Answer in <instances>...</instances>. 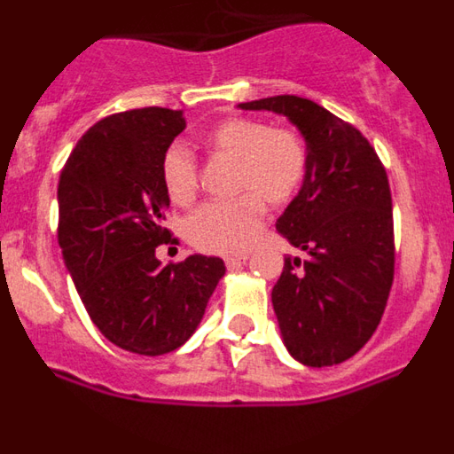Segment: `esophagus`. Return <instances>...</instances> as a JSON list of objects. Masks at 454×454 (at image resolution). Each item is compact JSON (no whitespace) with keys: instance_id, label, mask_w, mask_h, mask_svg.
<instances>
[{"instance_id":"34e87169","label":"esophagus","mask_w":454,"mask_h":454,"mask_svg":"<svg viewBox=\"0 0 454 454\" xmlns=\"http://www.w3.org/2000/svg\"><path fill=\"white\" fill-rule=\"evenodd\" d=\"M247 259H250V256H247V254H239V256H227V259H224V266L230 268V270H236V268H240V266H243V263H246Z\"/></svg>"}]
</instances>
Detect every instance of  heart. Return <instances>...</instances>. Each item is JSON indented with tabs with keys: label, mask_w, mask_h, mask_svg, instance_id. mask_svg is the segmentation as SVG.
Masks as SVG:
<instances>
[{
	"label": "heart",
	"mask_w": 454,
	"mask_h": 454,
	"mask_svg": "<svg viewBox=\"0 0 454 454\" xmlns=\"http://www.w3.org/2000/svg\"><path fill=\"white\" fill-rule=\"evenodd\" d=\"M202 145L215 159L234 163L230 192L236 200L198 208L184 223V236L208 254H236L254 243L263 223V204L282 208L298 195L307 177V147L298 131L254 118H227L214 124L202 136ZM161 182L175 204L195 202L198 166L186 147L170 145L163 152Z\"/></svg>",
	"instance_id": "obj_1"
}]
</instances>
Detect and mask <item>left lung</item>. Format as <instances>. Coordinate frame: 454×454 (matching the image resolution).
<instances>
[{
    "mask_svg": "<svg viewBox=\"0 0 454 454\" xmlns=\"http://www.w3.org/2000/svg\"><path fill=\"white\" fill-rule=\"evenodd\" d=\"M272 111L307 143V177L275 227L300 256H284L272 286L279 332L293 359L334 366L377 330L393 284V211L387 170L359 129L298 95L239 104Z\"/></svg>",
    "mask_w": 454,
    "mask_h": 454,
    "instance_id": "left-lung-1",
    "label": "left lung"
}]
</instances>
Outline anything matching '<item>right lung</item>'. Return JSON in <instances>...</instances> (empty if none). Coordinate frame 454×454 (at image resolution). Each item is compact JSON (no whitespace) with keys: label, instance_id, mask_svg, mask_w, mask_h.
<instances>
[{"label":"right lung","instance_id":"add662e5","mask_svg":"<svg viewBox=\"0 0 454 454\" xmlns=\"http://www.w3.org/2000/svg\"><path fill=\"white\" fill-rule=\"evenodd\" d=\"M184 129L172 108L108 115L79 138L59 179V246L72 282L98 330L136 355L184 346L224 275L218 256L168 266L156 256L170 243L161 156Z\"/></svg>","mask_w":454,"mask_h":454}]
</instances>
